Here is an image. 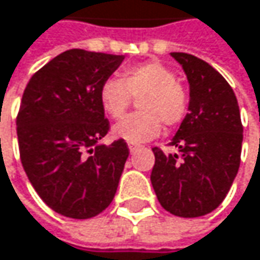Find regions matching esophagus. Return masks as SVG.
<instances>
[{
  "instance_id": "34e87169",
  "label": "esophagus",
  "mask_w": 260,
  "mask_h": 260,
  "mask_svg": "<svg viewBox=\"0 0 260 260\" xmlns=\"http://www.w3.org/2000/svg\"><path fill=\"white\" fill-rule=\"evenodd\" d=\"M138 147H140L138 144H132V143H129V152H131V153H134V152H135V150H137Z\"/></svg>"
}]
</instances>
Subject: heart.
Returning <instances> with one entry per match:
<instances>
[{
  "instance_id": "obj_1",
  "label": "heart",
  "mask_w": 260,
  "mask_h": 260,
  "mask_svg": "<svg viewBox=\"0 0 260 260\" xmlns=\"http://www.w3.org/2000/svg\"><path fill=\"white\" fill-rule=\"evenodd\" d=\"M138 96L140 113L126 116L113 129L116 137L132 144L155 138L162 123L178 126L188 113V90L176 81L175 71L161 61L129 66L120 72V79H107L99 90V102L113 119H120L132 98Z\"/></svg>"
}]
</instances>
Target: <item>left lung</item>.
Here are the masks:
<instances>
[{"label": "left lung", "instance_id": "1", "mask_svg": "<svg viewBox=\"0 0 260 260\" xmlns=\"http://www.w3.org/2000/svg\"><path fill=\"white\" fill-rule=\"evenodd\" d=\"M189 84L188 114L166 155L153 147L150 182L161 206L183 218L202 217L220 206L241 162L242 123L232 87L211 64L185 52L170 54Z\"/></svg>", "mask_w": 260, "mask_h": 260}]
</instances>
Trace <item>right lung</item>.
I'll return each instance as SVG.
<instances>
[{
    "instance_id": "1",
    "label": "right lung",
    "mask_w": 260,
    "mask_h": 260,
    "mask_svg": "<svg viewBox=\"0 0 260 260\" xmlns=\"http://www.w3.org/2000/svg\"><path fill=\"white\" fill-rule=\"evenodd\" d=\"M123 55L69 49L26 84L16 119L21 162L57 214L85 220L108 208L129 155L125 140L99 144L110 129L101 85Z\"/></svg>"
}]
</instances>
